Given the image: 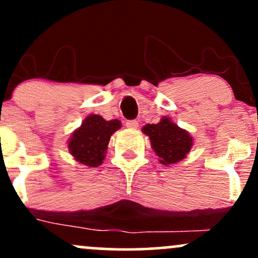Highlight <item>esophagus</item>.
<instances>
[{
    "mask_svg": "<svg viewBox=\"0 0 258 258\" xmlns=\"http://www.w3.org/2000/svg\"><path fill=\"white\" fill-rule=\"evenodd\" d=\"M126 126L128 128H137L138 127V121L137 120H128L126 121Z\"/></svg>",
    "mask_w": 258,
    "mask_h": 258,
    "instance_id": "1",
    "label": "esophagus"
}]
</instances>
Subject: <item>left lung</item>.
Masks as SVG:
<instances>
[{
	"mask_svg": "<svg viewBox=\"0 0 258 258\" xmlns=\"http://www.w3.org/2000/svg\"><path fill=\"white\" fill-rule=\"evenodd\" d=\"M150 138L152 148L164 165L176 164L186 156L193 146V138L179 128L170 117H162L159 123H147L142 128Z\"/></svg>",
	"mask_w": 258,
	"mask_h": 258,
	"instance_id": "obj_1",
	"label": "left lung"
}]
</instances>
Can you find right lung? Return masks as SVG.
<instances>
[{"mask_svg":"<svg viewBox=\"0 0 258 258\" xmlns=\"http://www.w3.org/2000/svg\"><path fill=\"white\" fill-rule=\"evenodd\" d=\"M121 127L119 120L106 121L99 115H90L72 135L68 148L80 164L97 167L103 164L111 135Z\"/></svg>","mask_w":258,"mask_h":258,"instance_id":"add662e5","label":"right lung"}]
</instances>
